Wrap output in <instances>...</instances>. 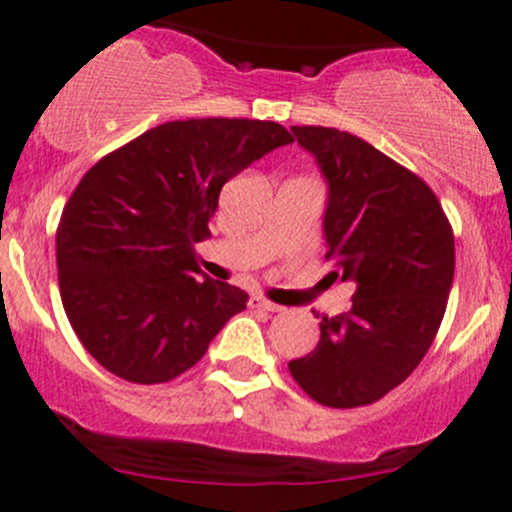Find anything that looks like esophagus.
<instances>
[{
  "label": "esophagus",
  "instance_id": "esophagus-1",
  "mask_svg": "<svg viewBox=\"0 0 512 512\" xmlns=\"http://www.w3.org/2000/svg\"><path fill=\"white\" fill-rule=\"evenodd\" d=\"M250 307L252 309H262V312H282L280 304L270 302V299H265L262 294H252L250 297Z\"/></svg>",
  "mask_w": 512,
  "mask_h": 512
}]
</instances>
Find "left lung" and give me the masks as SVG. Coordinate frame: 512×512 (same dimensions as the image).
Masks as SVG:
<instances>
[{
	"label": "left lung",
	"mask_w": 512,
	"mask_h": 512,
	"mask_svg": "<svg viewBox=\"0 0 512 512\" xmlns=\"http://www.w3.org/2000/svg\"><path fill=\"white\" fill-rule=\"evenodd\" d=\"M327 180V260L354 282L352 309L319 322L314 352L289 374L317 404L354 409L379 401L421 364L453 285V230L418 175L347 131L292 126Z\"/></svg>",
	"instance_id": "obj_1"
}]
</instances>
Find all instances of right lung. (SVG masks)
<instances>
[{
  "label": "right lung",
  "mask_w": 512,
  "mask_h": 512,
  "mask_svg": "<svg viewBox=\"0 0 512 512\" xmlns=\"http://www.w3.org/2000/svg\"><path fill=\"white\" fill-rule=\"evenodd\" d=\"M294 138L272 121L188 118L151 128L81 178L56 230L66 317L103 369L163 384L198 364L247 292L200 277L220 190Z\"/></svg>",
  "instance_id": "1"
}]
</instances>
